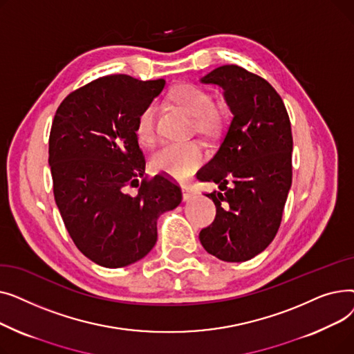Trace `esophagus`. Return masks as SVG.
<instances>
[{"instance_id": "obj_1", "label": "esophagus", "mask_w": 354, "mask_h": 354, "mask_svg": "<svg viewBox=\"0 0 354 354\" xmlns=\"http://www.w3.org/2000/svg\"><path fill=\"white\" fill-rule=\"evenodd\" d=\"M192 196H194V192L191 191V188L187 187V185H182V198H183V201H189Z\"/></svg>"}]
</instances>
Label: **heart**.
<instances>
[{
    "label": "heart",
    "instance_id": "heart-1",
    "mask_svg": "<svg viewBox=\"0 0 354 354\" xmlns=\"http://www.w3.org/2000/svg\"><path fill=\"white\" fill-rule=\"evenodd\" d=\"M172 103L192 116L194 127L202 133H214L224 120L219 106L214 104L211 93L195 84H183L172 90ZM156 133V111L152 104L145 106L136 118L135 135L140 145H151ZM205 160L203 146L196 140L165 143L151 156V167L175 179L189 178Z\"/></svg>",
    "mask_w": 354,
    "mask_h": 354
}]
</instances>
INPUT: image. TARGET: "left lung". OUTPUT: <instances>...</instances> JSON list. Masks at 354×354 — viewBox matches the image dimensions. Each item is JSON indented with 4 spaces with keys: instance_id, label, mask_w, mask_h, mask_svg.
<instances>
[{
    "instance_id": "obj_1",
    "label": "left lung",
    "mask_w": 354,
    "mask_h": 354,
    "mask_svg": "<svg viewBox=\"0 0 354 354\" xmlns=\"http://www.w3.org/2000/svg\"><path fill=\"white\" fill-rule=\"evenodd\" d=\"M201 82L224 88L234 116L218 152L196 175L221 189L207 194L216 215L199 239L222 261L243 263L263 252L280 228L292 180L291 123L275 88L243 67H218Z\"/></svg>"
}]
</instances>
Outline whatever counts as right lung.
I'll use <instances>...</instances> for the list:
<instances>
[{
	"label": "right lung",
	"instance_id": "right-lung-1",
	"mask_svg": "<svg viewBox=\"0 0 354 354\" xmlns=\"http://www.w3.org/2000/svg\"><path fill=\"white\" fill-rule=\"evenodd\" d=\"M163 86V79L110 74L71 91L54 115L48 163L55 203L73 243L106 268L143 258L156 244L158 216L182 201L174 180L143 176L135 135L140 110ZM129 186L138 194L129 196Z\"/></svg>",
	"mask_w": 354,
	"mask_h": 354
}]
</instances>
